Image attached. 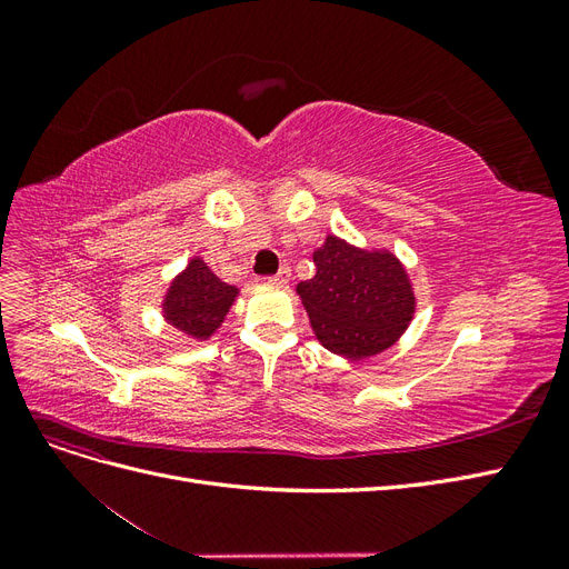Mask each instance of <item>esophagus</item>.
Wrapping results in <instances>:
<instances>
[{
  "mask_svg": "<svg viewBox=\"0 0 569 569\" xmlns=\"http://www.w3.org/2000/svg\"><path fill=\"white\" fill-rule=\"evenodd\" d=\"M268 282L274 284V287H284L289 282V268H280V272L272 274V278H268Z\"/></svg>",
  "mask_w": 569,
  "mask_h": 569,
  "instance_id": "1",
  "label": "esophagus"
}]
</instances>
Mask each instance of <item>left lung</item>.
Returning <instances> with one entry per match:
<instances>
[{
	"label": "left lung",
	"instance_id": "left-lung-1",
	"mask_svg": "<svg viewBox=\"0 0 569 569\" xmlns=\"http://www.w3.org/2000/svg\"><path fill=\"white\" fill-rule=\"evenodd\" d=\"M313 263L316 274L299 282L297 295L327 351L363 360L399 341L416 313V295L399 258L327 234Z\"/></svg>",
	"mask_w": 569,
	"mask_h": 569
}]
</instances>
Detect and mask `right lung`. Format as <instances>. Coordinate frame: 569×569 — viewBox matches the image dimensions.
<instances>
[{"instance_id":"1","label":"right lung","mask_w":569,"mask_h":569,"mask_svg":"<svg viewBox=\"0 0 569 569\" xmlns=\"http://www.w3.org/2000/svg\"><path fill=\"white\" fill-rule=\"evenodd\" d=\"M237 295V287L220 282L213 270L197 256L170 282L161 303L163 318L184 337L206 341L226 320Z\"/></svg>"}]
</instances>
